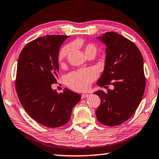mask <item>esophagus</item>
I'll use <instances>...</instances> for the list:
<instances>
[{"label":"esophagus","instance_id":"obj_1","mask_svg":"<svg viewBox=\"0 0 159 159\" xmlns=\"http://www.w3.org/2000/svg\"><path fill=\"white\" fill-rule=\"evenodd\" d=\"M89 96V94H86V93H84L81 95V98H87L88 96Z\"/></svg>","mask_w":159,"mask_h":159}]
</instances>
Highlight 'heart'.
<instances>
[{
  "mask_svg": "<svg viewBox=\"0 0 159 159\" xmlns=\"http://www.w3.org/2000/svg\"><path fill=\"white\" fill-rule=\"evenodd\" d=\"M70 51V46H66L63 47L59 51L58 59L59 63H63L68 54ZM97 48L94 44L89 43L84 46V52L86 56L89 53H96ZM98 76V73L96 70L93 68H87V69H81L78 71L72 72L66 76V84L70 89L75 91H85L87 90L91 86V84Z\"/></svg>",
  "mask_w": 159,
  "mask_h": 159,
  "instance_id": "heart-1",
  "label": "heart"
}]
</instances>
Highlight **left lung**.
I'll use <instances>...</instances> for the list:
<instances>
[{
    "label": "left lung",
    "instance_id": "obj_1",
    "mask_svg": "<svg viewBox=\"0 0 159 159\" xmlns=\"http://www.w3.org/2000/svg\"><path fill=\"white\" fill-rule=\"evenodd\" d=\"M97 39L106 46L105 67L97 85L103 87L111 84L114 89L95 92L101 98L96 114L101 124L115 126L131 118L143 98V59L138 47L117 33H105Z\"/></svg>",
    "mask_w": 159,
    "mask_h": 159
}]
</instances>
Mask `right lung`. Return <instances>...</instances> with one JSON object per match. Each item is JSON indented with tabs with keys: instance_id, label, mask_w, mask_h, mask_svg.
I'll use <instances>...</instances> for the list:
<instances>
[{
	"instance_id": "1",
	"label": "right lung",
	"mask_w": 159,
	"mask_h": 159,
	"mask_svg": "<svg viewBox=\"0 0 159 159\" xmlns=\"http://www.w3.org/2000/svg\"><path fill=\"white\" fill-rule=\"evenodd\" d=\"M68 37H40L27 43L18 58L16 89L19 101L33 119L49 128L67 124L80 99V94L68 89L58 93L51 88L58 79L60 47Z\"/></svg>"
}]
</instances>
